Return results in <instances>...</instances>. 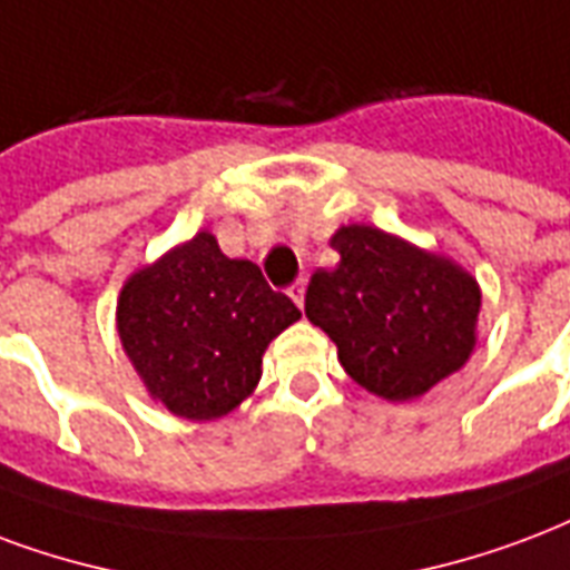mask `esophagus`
<instances>
[{
  "instance_id": "34e87169",
  "label": "esophagus",
  "mask_w": 570,
  "mask_h": 570,
  "mask_svg": "<svg viewBox=\"0 0 570 570\" xmlns=\"http://www.w3.org/2000/svg\"><path fill=\"white\" fill-rule=\"evenodd\" d=\"M286 293H289V298H293V302H296L298 307L305 305V281H296V284L289 286Z\"/></svg>"
}]
</instances>
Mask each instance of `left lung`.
I'll list each match as a JSON object with an SVG mask.
<instances>
[{"mask_svg": "<svg viewBox=\"0 0 570 570\" xmlns=\"http://www.w3.org/2000/svg\"><path fill=\"white\" fill-rule=\"evenodd\" d=\"M328 244L341 263L311 277L305 314L362 390L414 402L471 360L483 296L468 268L365 223Z\"/></svg>", "mask_w": 570, "mask_h": 570, "instance_id": "8db88e82", "label": "left lung"}]
</instances>
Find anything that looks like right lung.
<instances>
[{"instance_id": "add662e5", "label": "right lung", "mask_w": 570, "mask_h": 570, "mask_svg": "<svg viewBox=\"0 0 570 570\" xmlns=\"http://www.w3.org/2000/svg\"><path fill=\"white\" fill-rule=\"evenodd\" d=\"M296 320L259 265L229 259L208 229L135 268L117 296V335L147 395L193 423L250 399L265 350Z\"/></svg>"}]
</instances>
